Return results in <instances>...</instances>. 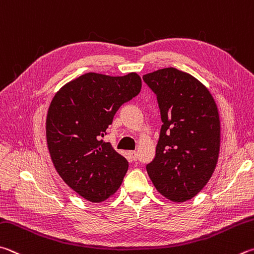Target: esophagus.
<instances>
[{
  "mask_svg": "<svg viewBox=\"0 0 254 254\" xmlns=\"http://www.w3.org/2000/svg\"><path fill=\"white\" fill-rule=\"evenodd\" d=\"M130 154H131V156H132V159L134 160V161L137 159V153H136L135 151H131V152H130Z\"/></svg>",
  "mask_w": 254,
  "mask_h": 254,
  "instance_id": "34e87169",
  "label": "esophagus"
}]
</instances>
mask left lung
Returning <instances> with one entry per match:
<instances>
[{
	"label": "left lung",
	"mask_w": 254,
	"mask_h": 254,
	"mask_svg": "<svg viewBox=\"0 0 254 254\" xmlns=\"http://www.w3.org/2000/svg\"><path fill=\"white\" fill-rule=\"evenodd\" d=\"M143 80L156 94L163 122L147 174L164 197L186 202L205 187L218 163V107L205 85L178 68H161Z\"/></svg>",
	"instance_id": "1"
}]
</instances>
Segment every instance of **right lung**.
<instances>
[{
  "mask_svg": "<svg viewBox=\"0 0 254 254\" xmlns=\"http://www.w3.org/2000/svg\"><path fill=\"white\" fill-rule=\"evenodd\" d=\"M141 77L85 73L51 101L47 142L60 177L90 202H103L121 186L128 162L102 137L123 103L139 94Z\"/></svg>",
  "mask_w": 254,
  "mask_h": 254,
  "instance_id": "obj_1",
  "label": "right lung"
}]
</instances>
